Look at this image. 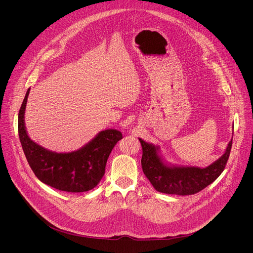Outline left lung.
<instances>
[{
  "mask_svg": "<svg viewBox=\"0 0 253 253\" xmlns=\"http://www.w3.org/2000/svg\"><path fill=\"white\" fill-rule=\"evenodd\" d=\"M139 141L143 151L141 165L144 174L157 191L174 195H192L211 184L223 172L232 146L231 139L220 158L200 168L169 164L160 155L158 146L141 138Z\"/></svg>",
  "mask_w": 253,
  "mask_h": 253,
  "instance_id": "obj_1",
  "label": "left lung"
}]
</instances>
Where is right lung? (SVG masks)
<instances>
[{"instance_id":"right-lung-1","label":"right lung","mask_w":253,"mask_h":253,"mask_svg":"<svg viewBox=\"0 0 253 253\" xmlns=\"http://www.w3.org/2000/svg\"><path fill=\"white\" fill-rule=\"evenodd\" d=\"M28 89L18 116V131L22 148L35 175L43 183L66 192L93 189L105 174L106 163L122 133L116 129L99 132L85 146L69 153H57L38 145L28 136L25 110Z\"/></svg>"}]
</instances>
